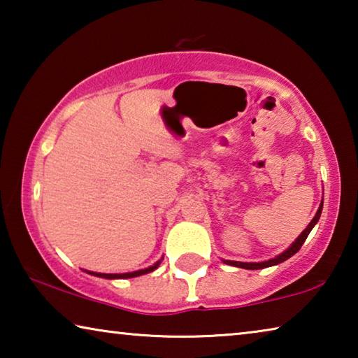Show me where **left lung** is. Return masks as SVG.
<instances>
[{
  "mask_svg": "<svg viewBox=\"0 0 358 358\" xmlns=\"http://www.w3.org/2000/svg\"><path fill=\"white\" fill-rule=\"evenodd\" d=\"M322 207H324V201L320 202L316 216L313 217L311 222L308 224V227H306L305 230H303V232L299 235V238H295L294 243L290 245L286 251H282L281 254H278L276 257H273V259H268V260H264V262H238V260H226V259H222V262H224V264H227V265H232V266H238V268H246V270L266 268V266H273V265H278V264L284 262V260H287L289 257H292L295 252H299V251H300L301 245L305 243V240L308 238V235H310V232L313 230V227L316 226V224H317L319 217H320V213H322Z\"/></svg>",
  "mask_w": 358,
  "mask_h": 358,
  "instance_id": "8db88e82",
  "label": "left lung"
}]
</instances>
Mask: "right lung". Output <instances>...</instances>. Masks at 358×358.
Returning <instances> with one entry per match:
<instances>
[{
	"mask_svg": "<svg viewBox=\"0 0 358 358\" xmlns=\"http://www.w3.org/2000/svg\"><path fill=\"white\" fill-rule=\"evenodd\" d=\"M161 260H157L155 265L148 266V268L136 270V271H131V273H98V271H88V270H83V271H87L88 275H93V276H98V278H106V280H128V278H136V276H141V275H147V273H150V271H155L157 266H159Z\"/></svg>",
	"mask_w": 358,
	"mask_h": 358,
	"instance_id": "add662e5",
	"label": "right lung"
}]
</instances>
